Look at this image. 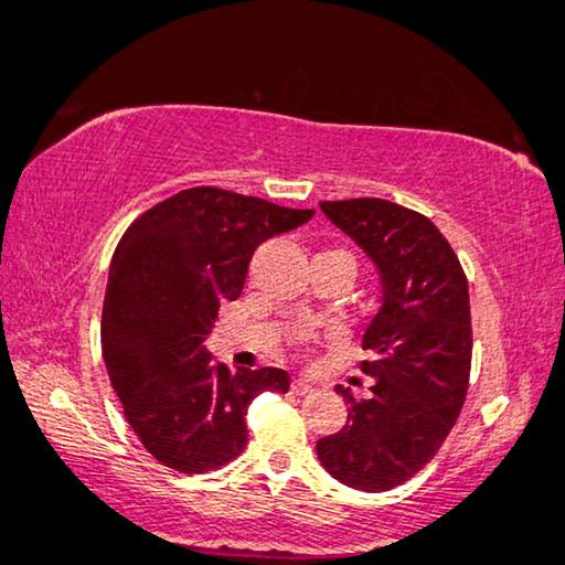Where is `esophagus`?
Returning a JSON list of instances; mask_svg holds the SVG:
<instances>
[{"mask_svg":"<svg viewBox=\"0 0 565 565\" xmlns=\"http://www.w3.org/2000/svg\"><path fill=\"white\" fill-rule=\"evenodd\" d=\"M291 391L297 393V395H309V393H315V385L307 383V381H294L291 383Z\"/></svg>","mask_w":565,"mask_h":565,"instance_id":"1","label":"esophagus"}]
</instances>
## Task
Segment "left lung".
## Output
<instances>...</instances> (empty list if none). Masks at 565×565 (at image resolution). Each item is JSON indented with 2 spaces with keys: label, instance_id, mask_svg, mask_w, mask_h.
<instances>
[{
  "label": "left lung",
  "instance_id": "1",
  "mask_svg": "<svg viewBox=\"0 0 565 565\" xmlns=\"http://www.w3.org/2000/svg\"><path fill=\"white\" fill-rule=\"evenodd\" d=\"M322 213L381 271L383 307L367 324V401L350 403L348 424L317 441L337 482L363 492L393 490L424 469L457 424L471 367L465 268L441 231L416 210L381 198L324 200Z\"/></svg>",
  "mask_w": 565,
  "mask_h": 565
}]
</instances>
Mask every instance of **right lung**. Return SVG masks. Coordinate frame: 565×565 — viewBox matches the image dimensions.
<instances>
[{
	"instance_id": "right-lung-1",
	"label": "right lung",
	"mask_w": 565,
	"mask_h": 565,
	"mask_svg": "<svg viewBox=\"0 0 565 565\" xmlns=\"http://www.w3.org/2000/svg\"><path fill=\"white\" fill-rule=\"evenodd\" d=\"M311 215L231 190L190 188L157 202L121 235L100 348L126 420L164 467L202 475L228 465L248 441L250 401L289 391L286 370L231 373L202 342L221 301L241 297L260 243Z\"/></svg>"
}]
</instances>
